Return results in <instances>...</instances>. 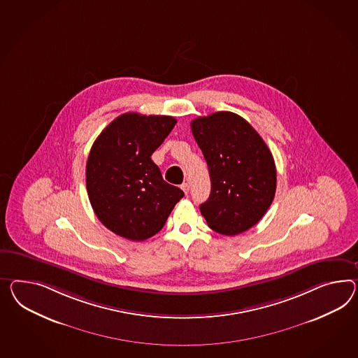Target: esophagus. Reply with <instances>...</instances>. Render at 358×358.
Masks as SVG:
<instances>
[{
    "label": "esophagus",
    "instance_id": "1",
    "mask_svg": "<svg viewBox=\"0 0 358 358\" xmlns=\"http://www.w3.org/2000/svg\"><path fill=\"white\" fill-rule=\"evenodd\" d=\"M180 188L183 189V192L187 194V193L189 192V184L188 183H183L182 185H180Z\"/></svg>",
    "mask_w": 358,
    "mask_h": 358
}]
</instances>
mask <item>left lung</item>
Segmentation results:
<instances>
[{
    "label": "left lung",
    "mask_w": 358,
    "mask_h": 358,
    "mask_svg": "<svg viewBox=\"0 0 358 358\" xmlns=\"http://www.w3.org/2000/svg\"><path fill=\"white\" fill-rule=\"evenodd\" d=\"M209 167L211 192L200 210L213 231L235 236L265 215L276 189L275 162L247 120L218 111L191 122Z\"/></svg>",
    "instance_id": "1"
}]
</instances>
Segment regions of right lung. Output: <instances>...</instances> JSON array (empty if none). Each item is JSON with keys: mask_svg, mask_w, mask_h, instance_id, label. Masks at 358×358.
I'll list each match as a JSON object with an SVG mask.
<instances>
[{"mask_svg": "<svg viewBox=\"0 0 358 358\" xmlns=\"http://www.w3.org/2000/svg\"><path fill=\"white\" fill-rule=\"evenodd\" d=\"M175 124L167 115L126 113L93 143L85 167L88 197L102 224L122 238L156 235L184 196L150 158Z\"/></svg>", "mask_w": 358, "mask_h": 358, "instance_id": "1", "label": "right lung"}]
</instances>
